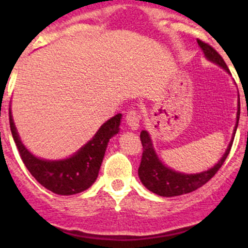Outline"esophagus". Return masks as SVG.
Here are the masks:
<instances>
[{
  "label": "esophagus",
  "instance_id": "esophagus-1",
  "mask_svg": "<svg viewBox=\"0 0 248 248\" xmlns=\"http://www.w3.org/2000/svg\"><path fill=\"white\" fill-rule=\"evenodd\" d=\"M139 121H140V114L137 110H131L126 114V124L128 127L133 131L139 128Z\"/></svg>",
  "mask_w": 248,
  "mask_h": 248
}]
</instances>
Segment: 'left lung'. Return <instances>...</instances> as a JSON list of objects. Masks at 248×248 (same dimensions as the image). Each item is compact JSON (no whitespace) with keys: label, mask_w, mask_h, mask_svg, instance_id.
Instances as JSON below:
<instances>
[{"label":"left lung","mask_w":248,"mask_h":248,"mask_svg":"<svg viewBox=\"0 0 248 248\" xmlns=\"http://www.w3.org/2000/svg\"><path fill=\"white\" fill-rule=\"evenodd\" d=\"M198 44L202 49V51H204L207 60L215 62V63H217L218 66L223 67L227 72H229L224 60L222 59L221 55H219L214 47L210 46V44L201 41V39H198ZM239 119L240 103L239 110H237V121L234 129V136L237 128V124H239ZM140 140H141L142 145V155L141 162H140V166L138 169V174L142 185H144L149 191L154 192V193L158 194V196L161 197H175L196 191L199 187H202V185L206 184L209 180H211L212 177L215 176V174L219 170V168L223 166L224 161H226V158L228 157L234 138H232L231 144H229L226 154H224L223 157L218 161V163H217L214 168L209 169V170L206 171L199 172V174H181V172H176L171 170V169L167 168V167L159 161L157 155L155 154L151 139H150L149 133H147L146 131H142L141 133H140Z\"/></svg>","instance_id":"obj_1"}]
</instances>
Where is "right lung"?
Here are the masks:
<instances>
[{
	"instance_id": "right-lung-1",
	"label": "right lung",
	"mask_w": 248,
	"mask_h": 248,
	"mask_svg": "<svg viewBox=\"0 0 248 248\" xmlns=\"http://www.w3.org/2000/svg\"><path fill=\"white\" fill-rule=\"evenodd\" d=\"M121 114L115 115L99 128L84 147L63 161H44L27 151L20 141L9 110L12 136L27 170L43 187L60 196H71L89 188L98 176L109 139L119 132Z\"/></svg>"
}]
</instances>
